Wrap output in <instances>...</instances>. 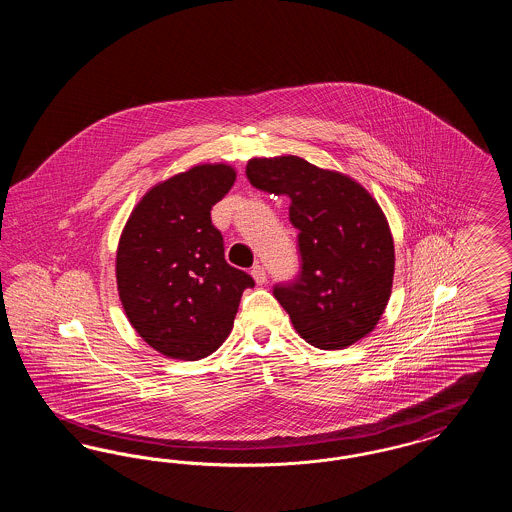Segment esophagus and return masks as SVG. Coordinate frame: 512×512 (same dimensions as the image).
<instances>
[{
  "mask_svg": "<svg viewBox=\"0 0 512 512\" xmlns=\"http://www.w3.org/2000/svg\"><path fill=\"white\" fill-rule=\"evenodd\" d=\"M251 276H253V280L259 286H263L265 280H267V272H265V268L261 267V265H255V267L251 268Z\"/></svg>",
  "mask_w": 512,
  "mask_h": 512,
  "instance_id": "obj_1",
  "label": "esophagus"
}]
</instances>
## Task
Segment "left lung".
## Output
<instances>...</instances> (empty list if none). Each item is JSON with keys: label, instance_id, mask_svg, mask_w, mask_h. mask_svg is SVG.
<instances>
[{"label": "left lung", "instance_id": "left-lung-1", "mask_svg": "<svg viewBox=\"0 0 512 512\" xmlns=\"http://www.w3.org/2000/svg\"><path fill=\"white\" fill-rule=\"evenodd\" d=\"M249 182L290 197L301 272L274 297L297 334L320 349H343L374 330L390 301L395 249L378 201L347 174L297 155L249 159Z\"/></svg>", "mask_w": 512, "mask_h": 512}]
</instances>
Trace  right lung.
I'll return each instance as SVG.
<instances>
[{
  "mask_svg": "<svg viewBox=\"0 0 512 512\" xmlns=\"http://www.w3.org/2000/svg\"><path fill=\"white\" fill-rule=\"evenodd\" d=\"M230 165H195L147 192L124 224L117 288L132 328L165 357L197 361L228 338L253 278L224 259L211 209L230 192Z\"/></svg>",
  "mask_w": 512,
  "mask_h": 512,
  "instance_id": "add662e5",
  "label": "right lung"
}]
</instances>
